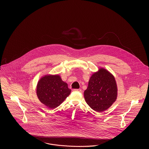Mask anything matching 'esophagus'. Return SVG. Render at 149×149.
I'll list each match as a JSON object with an SVG mask.
<instances>
[{
	"instance_id": "esophagus-1",
	"label": "esophagus",
	"mask_w": 149,
	"mask_h": 149,
	"mask_svg": "<svg viewBox=\"0 0 149 149\" xmlns=\"http://www.w3.org/2000/svg\"><path fill=\"white\" fill-rule=\"evenodd\" d=\"M73 91H74V92H81V90L80 89H73Z\"/></svg>"
}]
</instances>
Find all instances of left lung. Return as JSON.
I'll return each instance as SVG.
<instances>
[{
	"label": "left lung",
	"mask_w": 149,
	"mask_h": 149,
	"mask_svg": "<svg viewBox=\"0 0 149 149\" xmlns=\"http://www.w3.org/2000/svg\"><path fill=\"white\" fill-rule=\"evenodd\" d=\"M118 89L113 75L100 68L91 77L84 92L86 103L94 111L102 112L111 106L117 98Z\"/></svg>",
	"instance_id": "left-lung-1"
}]
</instances>
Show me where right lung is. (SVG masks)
<instances>
[{"instance_id": "1", "label": "right lung", "mask_w": 149, "mask_h": 149, "mask_svg": "<svg viewBox=\"0 0 149 149\" xmlns=\"http://www.w3.org/2000/svg\"><path fill=\"white\" fill-rule=\"evenodd\" d=\"M68 84L58 74H46L38 80L36 94L39 100L50 109L59 106L70 94Z\"/></svg>"}]
</instances>
